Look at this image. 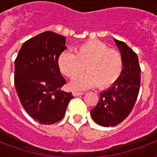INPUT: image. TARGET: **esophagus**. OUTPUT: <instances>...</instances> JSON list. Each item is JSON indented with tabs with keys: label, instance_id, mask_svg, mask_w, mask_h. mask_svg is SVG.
<instances>
[{
	"label": "esophagus",
	"instance_id": "1",
	"mask_svg": "<svg viewBox=\"0 0 157 157\" xmlns=\"http://www.w3.org/2000/svg\"><path fill=\"white\" fill-rule=\"evenodd\" d=\"M82 94H84V93H81V92H76V91H73L72 92V95L73 96H80V95H82Z\"/></svg>",
	"mask_w": 157,
	"mask_h": 157
}]
</instances>
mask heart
Here are the masks:
<instances>
[{
  "label": "heart",
  "instance_id": "1",
  "mask_svg": "<svg viewBox=\"0 0 157 157\" xmlns=\"http://www.w3.org/2000/svg\"><path fill=\"white\" fill-rule=\"evenodd\" d=\"M62 73L70 79L79 76L86 69L89 73L71 83V88L84 90L94 86L107 89L114 85L121 76L123 59L117 50L97 40H89L75 49V54L63 52L58 59Z\"/></svg>",
  "mask_w": 157,
  "mask_h": 157
}]
</instances>
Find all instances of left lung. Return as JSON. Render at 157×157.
I'll return each mask as SVG.
<instances>
[{"label":"left lung","mask_w":157,"mask_h":157,"mask_svg":"<svg viewBox=\"0 0 157 157\" xmlns=\"http://www.w3.org/2000/svg\"><path fill=\"white\" fill-rule=\"evenodd\" d=\"M123 59L121 76L111 87L100 93V99L90 111L93 120L104 127L115 126L126 118L139 95L141 68L137 54L123 41L114 39Z\"/></svg>","instance_id":"left-lung-1"}]
</instances>
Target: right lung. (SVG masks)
Segmentation results:
<instances>
[{
	"label": "right lung",
	"mask_w": 157,
	"mask_h": 157,
	"mask_svg": "<svg viewBox=\"0 0 157 157\" xmlns=\"http://www.w3.org/2000/svg\"><path fill=\"white\" fill-rule=\"evenodd\" d=\"M66 38L44 32L23 43L14 61V86L20 103L31 117L51 124L64 117L73 96L62 90L66 80L58 59L66 50Z\"/></svg>",
	"instance_id": "add662e5"
}]
</instances>
